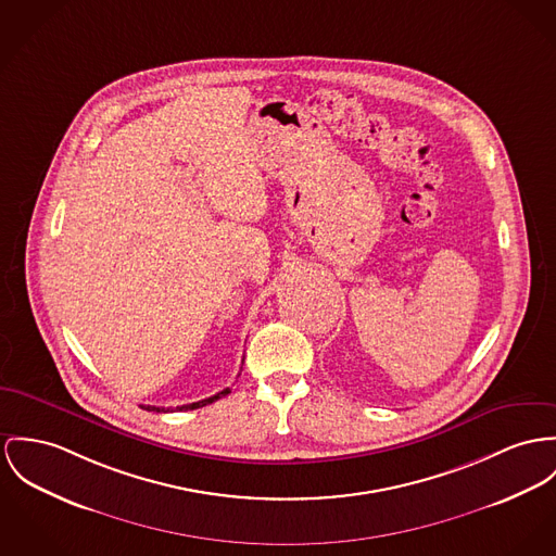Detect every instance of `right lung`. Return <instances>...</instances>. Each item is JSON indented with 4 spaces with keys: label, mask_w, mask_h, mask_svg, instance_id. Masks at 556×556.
Returning <instances> with one entry per match:
<instances>
[{
    "label": "right lung",
    "mask_w": 556,
    "mask_h": 556,
    "mask_svg": "<svg viewBox=\"0 0 556 556\" xmlns=\"http://www.w3.org/2000/svg\"><path fill=\"white\" fill-rule=\"evenodd\" d=\"M230 393V389L226 387L224 391H219V393H215L212 397H205V400H199V402H192V404H184V406H177V410H194V408H201V406H207V404H212L215 400H219V397H224V395H228ZM141 408H146V410H154V413H167L165 408H159V406H141Z\"/></svg>",
    "instance_id": "right-lung-1"
}]
</instances>
